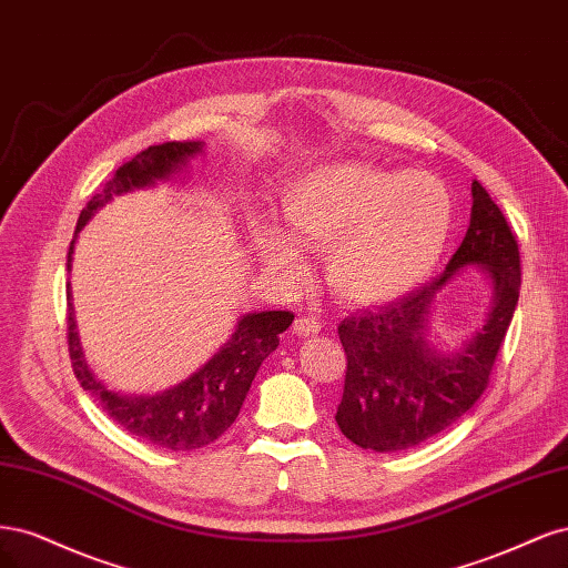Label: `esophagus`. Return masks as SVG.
<instances>
[{"label": "esophagus", "mask_w": 568, "mask_h": 568, "mask_svg": "<svg viewBox=\"0 0 568 568\" xmlns=\"http://www.w3.org/2000/svg\"><path fill=\"white\" fill-rule=\"evenodd\" d=\"M292 333L300 335V337H308V335H318L321 333V325L316 318H308V316H302L295 321V325H292Z\"/></svg>", "instance_id": "34e87169"}]
</instances>
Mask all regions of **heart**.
Returning a JSON list of instances; mask_svg holds the SVG:
<instances>
[{
	"mask_svg": "<svg viewBox=\"0 0 568 568\" xmlns=\"http://www.w3.org/2000/svg\"><path fill=\"white\" fill-rule=\"evenodd\" d=\"M281 224L290 244L268 229L254 237L266 268L297 278L302 257L292 245L325 252L327 290L349 306H379L423 285L442 262L453 200L429 172L321 164L285 186Z\"/></svg>",
	"mask_w": 568,
	"mask_h": 568,
	"instance_id": "obj_1",
	"label": "heart"
}]
</instances>
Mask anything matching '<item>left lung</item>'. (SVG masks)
<instances>
[{
    "mask_svg": "<svg viewBox=\"0 0 568 568\" xmlns=\"http://www.w3.org/2000/svg\"><path fill=\"white\" fill-rule=\"evenodd\" d=\"M467 267H479L489 278L491 302L483 323L448 351L428 335L433 306ZM519 287L515 235L486 189L471 181L469 229L442 276L404 300L339 323L346 375L335 419L342 434L361 448L396 453L460 419L486 389Z\"/></svg>",
    "mask_w": 568,
    "mask_h": 568,
    "instance_id": "1",
    "label": "left lung"
}]
</instances>
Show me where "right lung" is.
Masks as SVG:
<instances>
[{
    "label": "right lung",
    "instance_id": "obj_1",
    "mask_svg": "<svg viewBox=\"0 0 568 568\" xmlns=\"http://www.w3.org/2000/svg\"><path fill=\"white\" fill-rule=\"evenodd\" d=\"M203 153L205 141H170L151 145L124 162L82 210L68 250V271L72 268V252L80 231L101 207L115 195L153 189L160 181H174L189 170L193 158ZM70 300L72 292L68 285V352L82 389L97 396L103 410L122 429L164 450H195L216 442L235 423L264 358L278 349V335L295 321L290 311H250L237 318L229 339L186 379L155 394H122L108 387L89 368Z\"/></svg>",
    "mask_w": 568,
    "mask_h": 568
}]
</instances>
